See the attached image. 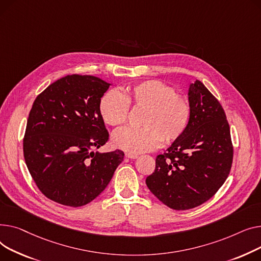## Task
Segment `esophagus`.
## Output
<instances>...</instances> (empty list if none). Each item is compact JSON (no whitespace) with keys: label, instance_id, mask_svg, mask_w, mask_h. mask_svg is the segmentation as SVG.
Returning <instances> with one entry per match:
<instances>
[{"label":"esophagus","instance_id":"esophagus-1","mask_svg":"<svg viewBox=\"0 0 261 261\" xmlns=\"http://www.w3.org/2000/svg\"><path fill=\"white\" fill-rule=\"evenodd\" d=\"M125 157L129 158V159H136V158H138V155L133 154V152H125Z\"/></svg>","mask_w":261,"mask_h":261}]
</instances>
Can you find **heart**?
Listing matches in <instances>:
<instances>
[{
    "label": "heart",
    "mask_w": 261,
    "mask_h": 261,
    "mask_svg": "<svg viewBox=\"0 0 261 261\" xmlns=\"http://www.w3.org/2000/svg\"><path fill=\"white\" fill-rule=\"evenodd\" d=\"M129 106L144 110L139 128H121L114 133V146L133 154L157 148L162 141L171 144L186 134L192 118L190 100L178 95L175 88L158 80L129 85L119 93L109 90L99 103L106 124L121 126L129 117Z\"/></svg>",
    "instance_id": "b5f03b06"
}]
</instances>
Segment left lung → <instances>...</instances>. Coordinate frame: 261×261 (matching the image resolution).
Returning a JSON list of instances; mask_svg holds the SVG:
<instances>
[{"mask_svg": "<svg viewBox=\"0 0 261 261\" xmlns=\"http://www.w3.org/2000/svg\"><path fill=\"white\" fill-rule=\"evenodd\" d=\"M190 125L180 139L156 158L145 182L159 200L177 211L207 201L226 180L233 143L224 110L201 81L190 85Z\"/></svg>", "mask_w": 261, "mask_h": 261, "instance_id": "1", "label": "left lung"}]
</instances>
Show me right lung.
I'll list each match as a JSON object with an SVG mask.
<instances>
[{
  "label": "right lung",
  "mask_w": 261,
  "mask_h": 261,
  "mask_svg": "<svg viewBox=\"0 0 261 261\" xmlns=\"http://www.w3.org/2000/svg\"><path fill=\"white\" fill-rule=\"evenodd\" d=\"M110 83L68 74L36 98L23 139L24 159L38 189L50 200L78 207L109 185L124 152H94L109 141L99 103Z\"/></svg>",
  "instance_id": "right-lung-1"
}]
</instances>
